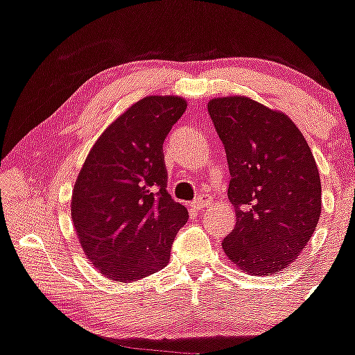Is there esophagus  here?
<instances>
[{
  "label": "esophagus",
  "instance_id": "esophagus-1",
  "mask_svg": "<svg viewBox=\"0 0 355 355\" xmlns=\"http://www.w3.org/2000/svg\"><path fill=\"white\" fill-rule=\"evenodd\" d=\"M191 207H193V210H203V208H207L208 207V200H203V198H198V200H195L193 203H191Z\"/></svg>",
  "mask_w": 355,
  "mask_h": 355
}]
</instances>
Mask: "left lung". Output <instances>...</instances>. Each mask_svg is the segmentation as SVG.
Wrapping results in <instances>:
<instances>
[{
    "label": "left lung",
    "mask_w": 355,
    "mask_h": 355,
    "mask_svg": "<svg viewBox=\"0 0 355 355\" xmlns=\"http://www.w3.org/2000/svg\"><path fill=\"white\" fill-rule=\"evenodd\" d=\"M208 114L223 142L236 213L225 254L248 275H276L296 261L321 216L313 152L288 115L250 97H215Z\"/></svg>",
    "instance_id": "1"
}]
</instances>
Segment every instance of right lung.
Segmentation results:
<instances>
[{"label":"right lung","mask_w":355,"mask_h":355,"mask_svg":"<svg viewBox=\"0 0 355 355\" xmlns=\"http://www.w3.org/2000/svg\"><path fill=\"white\" fill-rule=\"evenodd\" d=\"M187 109L178 96H147L92 145L74 183L71 216L85 258L112 281L162 270L189 211L166 191L164 140Z\"/></svg>","instance_id":"1"}]
</instances>
